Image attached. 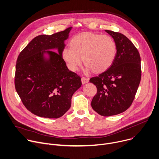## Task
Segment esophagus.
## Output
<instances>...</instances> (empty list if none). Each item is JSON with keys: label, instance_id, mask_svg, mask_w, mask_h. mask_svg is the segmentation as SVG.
Masks as SVG:
<instances>
[{"label": "esophagus", "instance_id": "obj_1", "mask_svg": "<svg viewBox=\"0 0 159 159\" xmlns=\"http://www.w3.org/2000/svg\"><path fill=\"white\" fill-rule=\"evenodd\" d=\"M89 81V79L86 77H82L81 78V82L83 84H85Z\"/></svg>", "mask_w": 159, "mask_h": 159}]
</instances>
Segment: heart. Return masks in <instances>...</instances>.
Masks as SVG:
<instances>
[{
  "instance_id": "obj_1",
  "label": "heart",
  "mask_w": 159,
  "mask_h": 159,
  "mask_svg": "<svg viewBox=\"0 0 159 159\" xmlns=\"http://www.w3.org/2000/svg\"><path fill=\"white\" fill-rule=\"evenodd\" d=\"M70 46L63 48L61 54L72 71L78 70L83 58L88 70L103 71L112 65L116 54L115 42L108 35L82 33L73 38Z\"/></svg>"
}]
</instances>
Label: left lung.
I'll return each instance as SVG.
<instances>
[{"mask_svg": "<svg viewBox=\"0 0 159 159\" xmlns=\"http://www.w3.org/2000/svg\"><path fill=\"white\" fill-rule=\"evenodd\" d=\"M114 39L116 54L112 65L89 82L97 88L91 101L92 108L109 116L127 110L132 104L141 80L140 54L132 42L123 34L105 30Z\"/></svg>", "mask_w": 159, "mask_h": 159, "instance_id": "8db88e82", "label": "left lung"}]
</instances>
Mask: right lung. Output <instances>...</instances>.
<instances>
[{
	"instance_id": "right-lung-1",
	"label": "right lung",
	"mask_w": 159,
	"mask_h": 159,
	"mask_svg": "<svg viewBox=\"0 0 159 159\" xmlns=\"http://www.w3.org/2000/svg\"><path fill=\"white\" fill-rule=\"evenodd\" d=\"M71 28L36 36L17 57L16 91L25 107L37 116H62L71 107L73 94L81 86L80 76L68 70L61 54ZM54 48L57 53L50 50ZM44 53L50 55L49 60L44 58Z\"/></svg>"
}]
</instances>
